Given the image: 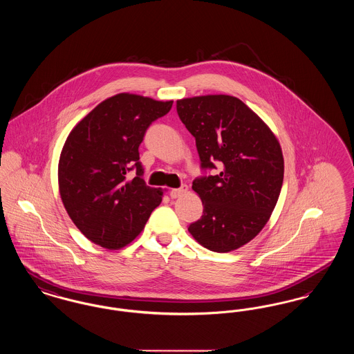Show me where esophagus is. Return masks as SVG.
Wrapping results in <instances>:
<instances>
[{
    "mask_svg": "<svg viewBox=\"0 0 354 354\" xmlns=\"http://www.w3.org/2000/svg\"><path fill=\"white\" fill-rule=\"evenodd\" d=\"M188 191V187L187 185H183L180 188H174V189H171V192H169V196L172 198V199H176V198H180V196H183L185 192Z\"/></svg>",
    "mask_w": 354,
    "mask_h": 354,
    "instance_id": "1",
    "label": "esophagus"
}]
</instances>
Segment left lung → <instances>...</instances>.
I'll use <instances>...</instances> for the list:
<instances>
[{
  "mask_svg": "<svg viewBox=\"0 0 354 354\" xmlns=\"http://www.w3.org/2000/svg\"><path fill=\"white\" fill-rule=\"evenodd\" d=\"M176 110L195 136L202 169L220 166L218 175L192 183L203 215L188 232L209 251H235L259 235L279 201L281 146L267 123L236 97L183 98L176 101Z\"/></svg>",
  "mask_w": 354,
  "mask_h": 354,
  "instance_id": "obj_1",
  "label": "left lung"
}]
</instances>
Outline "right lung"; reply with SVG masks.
Instances as JSON below:
<instances>
[{"mask_svg":"<svg viewBox=\"0 0 354 354\" xmlns=\"http://www.w3.org/2000/svg\"><path fill=\"white\" fill-rule=\"evenodd\" d=\"M172 101L120 93L101 102L70 131L58 163V185L68 215L90 241L119 250L142 232L163 189L142 179L139 145ZM137 169L130 181L127 172Z\"/></svg>","mask_w":354,"mask_h":354,"instance_id":"1","label":"right lung"}]
</instances>
